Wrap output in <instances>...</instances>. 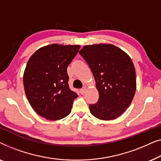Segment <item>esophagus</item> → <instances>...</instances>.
<instances>
[{
	"label": "esophagus",
	"mask_w": 161,
	"mask_h": 161,
	"mask_svg": "<svg viewBox=\"0 0 161 161\" xmlns=\"http://www.w3.org/2000/svg\"><path fill=\"white\" fill-rule=\"evenodd\" d=\"M86 91V87H84V88H83V89H80V93L81 94H84Z\"/></svg>",
	"instance_id": "34e87169"
}]
</instances>
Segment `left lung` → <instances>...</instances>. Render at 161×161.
<instances>
[{"label": "left lung", "instance_id": "obj_1", "mask_svg": "<svg viewBox=\"0 0 161 161\" xmlns=\"http://www.w3.org/2000/svg\"><path fill=\"white\" fill-rule=\"evenodd\" d=\"M79 53L89 64L99 93L97 103L89 105L94 116L113 120L131 104L136 90V70L131 58L111 44L85 45Z\"/></svg>", "mask_w": 161, "mask_h": 161}]
</instances>
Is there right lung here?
Returning <instances> with one entry per match:
<instances>
[{
  "instance_id": "right-lung-1",
  "label": "right lung",
  "mask_w": 161,
  "mask_h": 161,
  "mask_svg": "<svg viewBox=\"0 0 161 161\" xmlns=\"http://www.w3.org/2000/svg\"><path fill=\"white\" fill-rule=\"evenodd\" d=\"M80 45L53 44L39 48L30 57L23 74L25 95L31 106L46 119L69 115L78 94L69 89L68 65Z\"/></svg>"
}]
</instances>
